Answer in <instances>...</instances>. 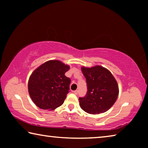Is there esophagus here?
Masks as SVG:
<instances>
[{
    "mask_svg": "<svg viewBox=\"0 0 148 148\" xmlns=\"http://www.w3.org/2000/svg\"><path fill=\"white\" fill-rule=\"evenodd\" d=\"M73 92L75 95H77V93H78V91H77V90H76V91H74Z\"/></svg>",
    "mask_w": 148,
    "mask_h": 148,
    "instance_id": "obj_1",
    "label": "esophagus"
}]
</instances>
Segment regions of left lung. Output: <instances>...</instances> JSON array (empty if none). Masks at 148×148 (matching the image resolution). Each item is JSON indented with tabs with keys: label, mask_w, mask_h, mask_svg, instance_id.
Returning a JSON list of instances; mask_svg holds the SVG:
<instances>
[{
	"label": "left lung",
	"mask_w": 148,
	"mask_h": 148,
	"mask_svg": "<svg viewBox=\"0 0 148 148\" xmlns=\"http://www.w3.org/2000/svg\"><path fill=\"white\" fill-rule=\"evenodd\" d=\"M86 79L87 91L79 97L81 108L90 114H99L108 110L116 102L119 95L117 81L108 70L101 66L82 67Z\"/></svg>",
	"instance_id": "left-lung-1"
}]
</instances>
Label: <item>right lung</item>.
I'll return each instance as SVG.
<instances>
[{"mask_svg":"<svg viewBox=\"0 0 148 148\" xmlns=\"http://www.w3.org/2000/svg\"><path fill=\"white\" fill-rule=\"evenodd\" d=\"M69 69V65L61 61L51 60L34 70L29 77L28 89L37 106L53 110L63 104L71 82L64 75Z\"/></svg>","mask_w":148,"mask_h":148,"instance_id":"obj_1","label":"right lung"}]
</instances>
